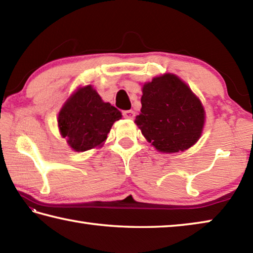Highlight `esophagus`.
<instances>
[{
  "label": "esophagus",
  "mask_w": 253,
  "mask_h": 253,
  "mask_svg": "<svg viewBox=\"0 0 253 253\" xmlns=\"http://www.w3.org/2000/svg\"><path fill=\"white\" fill-rule=\"evenodd\" d=\"M123 115L125 118L132 119L135 116V113H134V110H125V111H123Z\"/></svg>",
  "instance_id": "34e87169"
}]
</instances>
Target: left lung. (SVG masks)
Masks as SVG:
<instances>
[{
	"instance_id": "1",
	"label": "left lung",
	"mask_w": 253,
	"mask_h": 253,
	"mask_svg": "<svg viewBox=\"0 0 253 253\" xmlns=\"http://www.w3.org/2000/svg\"><path fill=\"white\" fill-rule=\"evenodd\" d=\"M142 109L135 124L158 152L177 153L198 142L205 111L188 85L172 74L143 85Z\"/></svg>"
}]
</instances>
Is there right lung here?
<instances>
[{
  "mask_svg": "<svg viewBox=\"0 0 253 253\" xmlns=\"http://www.w3.org/2000/svg\"><path fill=\"white\" fill-rule=\"evenodd\" d=\"M122 113L104 102L90 84L81 87L62 106L58 117L59 130L76 152L95 148L105 142L113 124Z\"/></svg>",
  "mask_w": 253,
  "mask_h": 253,
  "instance_id": "right-lung-1",
  "label": "right lung"
}]
</instances>
